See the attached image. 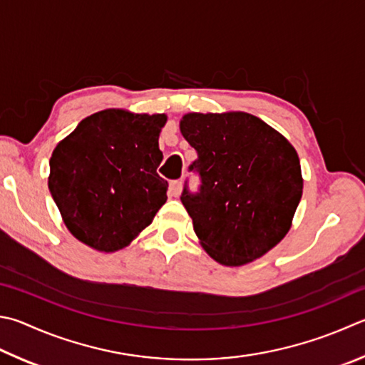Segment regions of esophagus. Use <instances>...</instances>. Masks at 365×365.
Here are the masks:
<instances>
[{"mask_svg":"<svg viewBox=\"0 0 365 365\" xmlns=\"http://www.w3.org/2000/svg\"><path fill=\"white\" fill-rule=\"evenodd\" d=\"M180 193H182V182L180 180L170 182V185H169V195L177 197Z\"/></svg>","mask_w":365,"mask_h":365,"instance_id":"34e87169","label":"esophagus"}]
</instances>
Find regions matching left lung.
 Segmentation results:
<instances>
[{
    "label": "left lung",
    "mask_w": 365,
    "mask_h": 365,
    "mask_svg": "<svg viewBox=\"0 0 365 365\" xmlns=\"http://www.w3.org/2000/svg\"><path fill=\"white\" fill-rule=\"evenodd\" d=\"M180 130L197 158L200 177L180 200L205 252L225 267H240L273 249L290 230L303 180L295 148L257 116L190 113Z\"/></svg>",
    "instance_id": "obj_1"
}]
</instances>
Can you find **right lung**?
Listing matches in <instances>:
<instances>
[{
	"label": "right lung",
	"mask_w": 365,
	"mask_h": 365,
	"mask_svg": "<svg viewBox=\"0 0 365 365\" xmlns=\"http://www.w3.org/2000/svg\"><path fill=\"white\" fill-rule=\"evenodd\" d=\"M165 115L103 110L84 118L51 156L49 191L70 233L115 252L148 227L168 200L156 169Z\"/></svg>",
	"instance_id": "right-lung-1"
}]
</instances>
